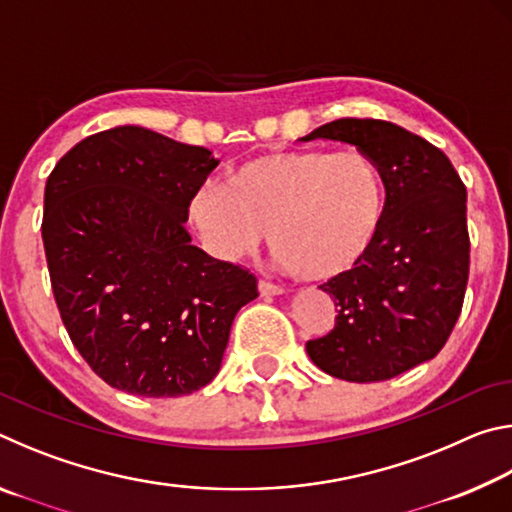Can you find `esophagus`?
Segmentation results:
<instances>
[{
  "mask_svg": "<svg viewBox=\"0 0 512 512\" xmlns=\"http://www.w3.org/2000/svg\"><path fill=\"white\" fill-rule=\"evenodd\" d=\"M257 287L262 296H280V293H284V287H280V284H275L271 280H259Z\"/></svg>",
  "mask_w": 512,
  "mask_h": 512,
  "instance_id": "34e87169",
  "label": "esophagus"
}]
</instances>
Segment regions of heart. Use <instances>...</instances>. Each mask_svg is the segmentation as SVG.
<instances>
[{"instance_id": "heart-1", "label": "heart", "mask_w": 512, "mask_h": 512, "mask_svg": "<svg viewBox=\"0 0 512 512\" xmlns=\"http://www.w3.org/2000/svg\"><path fill=\"white\" fill-rule=\"evenodd\" d=\"M189 216L221 257L250 253L268 232L284 268L334 280L375 248L386 221V180L363 151H275L239 164L225 187L198 189Z\"/></svg>"}]
</instances>
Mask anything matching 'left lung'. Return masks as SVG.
Returning a JSON list of instances; mask_svg holds the SVG:
<instances>
[{
  "label": "left lung",
  "mask_w": 512,
  "mask_h": 512,
  "mask_svg": "<svg viewBox=\"0 0 512 512\" xmlns=\"http://www.w3.org/2000/svg\"><path fill=\"white\" fill-rule=\"evenodd\" d=\"M302 140L357 146L386 180L377 244L354 271L320 284L339 316L307 354L357 384L402 375L436 357L461 316L470 275L463 180L443 151L391 121L345 117Z\"/></svg>",
  "instance_id": "obj_1"
}]
</instances>
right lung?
<instances>
[{
  "label": "right lung",
  "instance_id": "1",
  "mask_svg": "<svg viewBox=\"0 0 512 512\" xmlns=\"http://www.w3.org/2000/svg\"><path fill=\"white\" fill-rule=\"evenodd\" d=\"M219 160L140 126L85 137L49 173L42 241L56 305L117 391L189 395L221 368L257 277L192 246L189 203Z\"/></svg>",
  "mask_w": 512,
  "mask_h": 512
}]
</instances>
